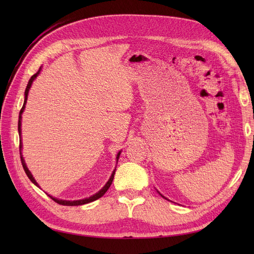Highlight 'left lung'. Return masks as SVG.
I'll return each mask as SVG.
<instances>
[{
	"label": "left lung",
	"mask_w": 254,
	"mask_h": 254,
	"mask_svg": "<svg viewBox=\"0 0 254 254\" xmlns=\"http://www.w3.org/2000/svg\"><path fill=\"white\" fill-rule=\"evenodd\" d=\"M158 193H159V191H158ZM159 194H160V193H159ZM160 195H161V196H162V197H163V198H165V197H164V196H163V195H162V194H160ZM165 199H166V198H165Z\"/></svg>",
	"instance_id": "8db88e82"
}]
</instances>
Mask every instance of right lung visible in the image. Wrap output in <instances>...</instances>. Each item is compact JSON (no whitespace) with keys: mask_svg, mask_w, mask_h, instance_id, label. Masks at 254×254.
Returning a JSON list of instances; mask_svg holds the SVG:
<instances>
[{"mask_svg":"<svg viewBox=\"0 0 254 254\" xmlns=\"http://www.w3.org/2000/svg\"><path fill=\"white\" fill-rule=\"evenodd\" d=\"M41 66H40V68H39V71H38L36 74H34L32 77H30V79L28 80V83H27V86H26V89H25V92H24V103H23V107H22V109H21V111H20V114H19V122H18V131H19V135H20V139H21V124H22V113H23V111H24V109H25V105H26V102H27V96H28V92H29V89H30V87H32V84H33V81L37 78V76L40 74V72H41ZM22 139L20 140V157H21V162H22V165H23V168H24V171H25V173H26V175H27V177L29 178V180L32 181L36 187H38V188H40L39 187V184L37 183V181L35 180V178L33 177V175H32V173L29 172V170L27 168V166H26V163H25V161H24V158H23V156H22ZM121 152H122V150H120L119 152H118V155H117V164H118V161H119V158H120V155H121ZM115 170H117V167L114 168V171L112 172V174H111V176H110V178H109V180L107 181V183L105 184V186L103 187V189L101 190H98L97 193H95L94 195H92V196H90V197H88V198H84V199H79V200H63V199H58V198H56V197H53V196H51V195H49L54 201L55 202H57V203H59V204H63V205H81V204H86V203H89V202H92V201H94V200H96V199H98V198H101L102 196H104L105 195V193L107 190H108V189L110 188V186H111V183H112V181H113V178H114V174H115Z\"/></svg>","mask_w":254,"mask_h":254,"instance_id":"right-lung-1","label":"right lung"}]
</instances>
